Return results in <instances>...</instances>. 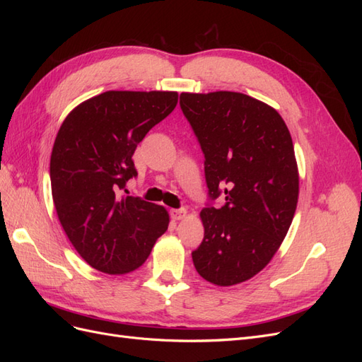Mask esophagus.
I'll list each match as a JSON object with an SVG mask.
<instances>
[{"instance_id": "esophagus-1", "label": "esophagus", "mask_w": 362, "mask_h": 362, "mask_svg": "<svg viewBox=\"0 0 362 362\" xmlns=\"http://www.w3.org/2000/svg\"><path fill=\"white\" fill-rule=\"evenodd\" d=\"M185 214H187L185 208H173V210H170V216L173 221H181V218L185 217Z\"/></svg>"}]
</instances>
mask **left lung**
Listing matches in <instances>:
<instances>
[{
	"mask_svg": "<svg viewBox=\"0 0 362 362\" xmlns=\"http://www.w3.org/2000/svg\"><path fill=\"white\" fill-rule=\"evenodd\" d=\"M180 105L204 152L210 199L204 240L192 252L199 275L218 287L264 269L286 238L299 198L290 131L275 108L238 92L181 93Z\"/></svg>",
	"mask_w": 362,
	"mask_h": 362,
	"instance_id": "1",
	"label": "left lung"
}]
</instances>
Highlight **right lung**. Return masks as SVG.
<instances>
[{"mask_svg":"<svg viewBox=\"0 0 362 362\" xmlns=\"http://www.w3.org/2000/svg\"><path fill=\"white\" fill-rule=\"evenodd\" d=\"M177 103V92L108 90L63 120L49 163L52 201L69 242L96 270L139 269L166 233V208L120 190L137 177V145Z\"/></svg>","mask_w":362,"mask_h":362,"instance_id":"obj_1","label":"right lung"}]
</instances>
